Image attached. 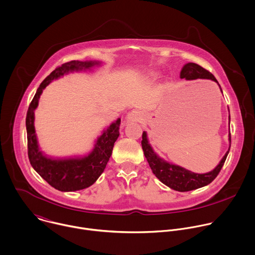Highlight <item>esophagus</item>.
<instances>
[{
    "label": "esophagus",
    "mask_w": 255,
    "mask_h": 255,
    "mask_svg": "<svg viewBox=\"0 0 255 255\" xmlns=\"http://www.w3.org/2000/svg\"><path fill=\"white\" fill-rule=\"evenodd\" d=\"M142 116L139 112L137 111H132L130 112L129 114L127 115L126 117V124H128V123H132V122H138L139 120H141Z\"/></svg>",
    "instance_id": "34e87169"
}]
</instances>
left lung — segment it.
<instances>
[{
  "instance_id": "left-lung-1",
  "label": "left lung",
  "mask_w": 255,
  "mask_h": 255,
  "mask_svg": "<svg viewBox=\"0 0 255 255\" xmlns=\"http://www.w3.org/2000/svg\"><path fill=\"white\" fill-rule=\"evenodd\" d=\"M180 79L185 80H196V79H207L211 80L217 83L218 82L214 78V76L203 69L202 67L194 64V63H187L185 64L180 72ZM220 88V86H219ZM220 91L222 93V90L220 88ZM229 125H230V115H229ZM228 140H229V147L222 159L219 161L217 166L206 173H195L190 170H187L179 165L170 163L160 156H158L151 145L148 142L147 134L145 131L142 132V140H141V146L144 153V156L153 172V174L166 186L170 187L171 189L177 190V191H189L196 188H200L202 186H205L209 184L219 173L220 169L222 168L224 161L227 157V154L230 149V142H231V136H230V130L228 134Z\"/></svg>"
}]
</instances>
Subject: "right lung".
Listing matches in <instances>:
<instances>
[{
	"label": "right lung",
	"instance_id": "add662e5",
	"mask_svg": "<svg viewBox=\"0 0 255 255\" xmlns=\"http://www.w3.org/2000/svg\"><path fill=\"white\" fill-rule=\"evenodd\" d=\"M98 61H72L58 67L40 85L30 104L26 128L28 136V155L33 168L53 187L61 191H76L94 184L104 172L112 155L113 147L120 135L121 119L112 123L98 137L93 150L84 156L55 158L46 155L39 146L35 129V110L39 106L40 97L54 80L73 72L91 70L101 66Z\"/></svg>",
	"mask_w": 255,
	"mask_h": 255
}]
</instances>
